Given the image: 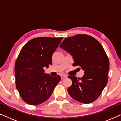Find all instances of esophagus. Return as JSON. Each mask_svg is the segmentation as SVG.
Returning <instances> with one entry per match:
<instances>
[{
  "mask_svg": "<svg viewBox=\"0 0 121 121\" xmlns=\"http://www.w3.org/2000/svg\"><path fill=\"white\" fill-rule=\"evenodd\" d=\"M60 77H61V79H63L67 78V75H60Z\"/></svg>",
  "mask_w": 121,
  "mask_h": 121,
  "instance_id": "obj_1",
  "label": "esophagus"
}]
</instances>
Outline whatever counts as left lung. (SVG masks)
Listing matches in <instances>:
<instances>
[{
	"label": "left lung",
	"mask_w": 121,
	"mask_h": 121,
	"mask_svg": "<svg viewBox=\"0 0 121 121\" xmlns=\"http://www.w3.org/2000/svg\"><path fill=\"white\" fill-rule=\"evenodd\" d=\"M60 47L73 56V65L84 70L81 78L68 76L72 80L68 89L69 95L81 103H91L101 95L108 81L110 62L103 47L92 36L79 34L66 38Z\"/></svg>",
	"instance_id": "obj_1"
}]
</instances>
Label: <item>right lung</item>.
<instances>
[{
    "label": "right lung",
    "mask_w": 121,
    "mask_h": 121,
    "mask_svg": "<svg viewBox=\"0 0 121 121\" xmlns=\"http://www.w3.org/2000/svg\"><path fill=\"white\" fill-rule=\"evenodd\" d=\"M63 37L35 38L23 46L16 59V89L26 103L37 105L47 100L61 78L44 73L43 67L52 64V55Z\"/></svg>",
    "instance_id": "add662e5"
}]
</instances>
